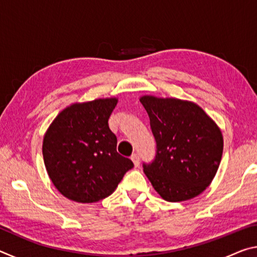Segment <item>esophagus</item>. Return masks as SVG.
Returning <instances> with one entry per match:
<instances>
[{
	"mask_svg": "<svg viewBox=\"0 0 257 257\" xmlns=\"http://www.w3.org/2000/svg\"><path fill=\"white\" fill-rule=\"evenodd\" d=\"M132 161L134 162L135 167H138L139 163H141V160H139V155H138V154H134V155L132 156Z\"/></svg>",
	"mask_w": 257,
	"mask_h": 257,
	"instance_id": "34e87169",
	"label": "esophagus"
}]
</instances>
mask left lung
<instances>
[{
  "mask_svg": "<svg viewBox=\"0 0 257 257\" xmlns=\"http://www.w3.org/2000/svg\"><path fill=\"white\" fill-rule=\"evenodd\" d=\"M156 155L144 172L164 201L198 196L214 178L223 152L221 129L196 103L144 95Z\"/></svg>",
  "mask_w": 257,
  "mask_h": 257,
  "instance_id": "obj_1",
  "label": "left lung"
}]
</instances>
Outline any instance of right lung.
<instances>
[{
	"instance_id": "right-lung-1",
	"label": "right lung",
	"mask_w": 257,
	"mask_h": 257,
	"mask_svg": "<svg viewBox=\"0 0 257 257\" xmlns=\"http://www.w3.org/2000/svg\"><path fill=\"white\" fill-rule=\"evenodd\" d=\"M118 98H97L63 108L46 130L43 158L51 181L64 197L95 203L113 193L134 163L116 152L108 118Z\"/></svg>"
}]
</instances>
